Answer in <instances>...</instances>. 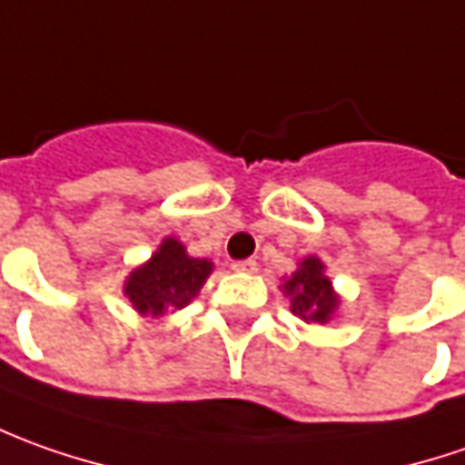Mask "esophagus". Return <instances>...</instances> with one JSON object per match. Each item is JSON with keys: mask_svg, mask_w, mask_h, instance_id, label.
Instances as JSON below:
<instances>
[{"mask_svg": "<svg viewBox=\"0 0 465 465\" xmlns=\"http://www.w3.org/2000/svg\"><path fill=\"white\" fill-rule=\"evenodd\" d=\"M232 267L236 272H257V262L254 260H236Z\"/></svg>", "mask_w": 465, "mask_h": 465, "instance_id": "1", "label": "esophagus"}]
</instances>
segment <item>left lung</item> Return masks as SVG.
Here are the masks:
<instances>
[{
	"instance_id": "left-lung-1",
	"label": "left lung",
	"mask_w": 465,
	"mask_h": 465,
	"mask_svg": "<svg viewBox=\"0 0 465 465\" xmlns=\"http://www.w3.org/2000/svg\"><path fill=\"white\" fill-rule=\"evenodd\" d=\"M291 296V312L303 322L324 324L337 309V296L331 293V282L324 278V264L316 257H306L293 278L282 285Z\"/></svg>"
}]
</instances>
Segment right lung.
Returning <instances> with one entry per match:
<instances>
[{"mask_svg":"<svg viewBox=\"0 0 465 465\" xmlns=\"http://www.w3.org/2000/svg\"><path fill=\"white\" fill-rule=\"evenodd\" d=\"M211 270L213 264L190 257L177 239H164L152 262L131 272L125 296L141 313L162 316L169 309H183L198 296Z\"/></svg>","mask_w":465,"mask_h":465,"instance_id":"1","label":"right lung"}]
</instances>
